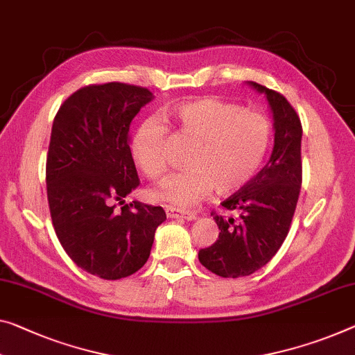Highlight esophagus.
Here are the masks:
<instances>
[{"label":"esophagus","instance_id":"esophagus-1","mask_svg":"<svg viewBox=\"0 0 355 355\" xmlns=\"http://www.w3.org/2000/svg\"><path fill=\"white\" fill-rule=\"evenodd\" d=\"M165 211H166L168 219H185V220L196 219V214H193V212L190 211H179L176 208H170V206H168Z\"/></svg>","mask_w":355,"mask_h":355}]
</instances>
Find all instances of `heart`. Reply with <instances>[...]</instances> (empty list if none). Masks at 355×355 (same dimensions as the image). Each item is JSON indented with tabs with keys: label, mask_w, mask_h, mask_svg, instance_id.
<instances>
[{
	"label": "heart",
	"mask_w": 355,
	"mask_h": 355,
	"mask_svg": "<svg viewBox=\"0 0 355 355\" xmlns=\"http://www.w3.org/2000/svg\"><path fill=\"white\" fill-rule=\"evenodd\" d=\"M178 128L195 144L189 152L187 170L171 174L149 192L155 201L179 208L198 203L216 192L233 193L244 187L263 163L272 138L268 116L219 98H200L173 109ZM168 135L160 117H149L136 128L130 143L133 160L147 178L166 171L163 154Z\"/></svg>",
	"instance_id": "b5f03b06"
}]
</instances>
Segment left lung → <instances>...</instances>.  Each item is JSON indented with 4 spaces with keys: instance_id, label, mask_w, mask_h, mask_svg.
I'll return each mask as SVG.
<instances>
[{
    "instance_id": "8db88e82",
    "label": "left lung",
    "mask_w": 355,
    "mask_h": 355,
    "mask_svg": "<svg viewBox=\"0 0 355 355\" xmlns=\"http://www.w3.org/2000/svg\"><path fill=\"white\" fill-rule=\"evenodd\" d=\"M272 114L275 146L266 165L241 190L222 201L230 214H212L219 239L200 249L198 260L222 277L249 276L265 266L284 243L302 187V122L284 96L257 83Z\"/></svg>"
}]
</instances>
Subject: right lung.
Listing matches in <instances>:
<instances>
[{
    "label": "right lung",
    "instance_id": "right-lung-1",
    "mask_svg": "<svg viewBox=\"0 0 355 355\" xmlns=\"http://www.w3.org/2000/svg\"><path fill=\"white\" fill-rule=\"evenodd\" d=\"M154 95L122 83L87 85L60 106L47 152L49 209L57 238L79 268L101 279L138 271L150 255L162 206L125 196L139 185L130 123Z\"/></svg>",
    "mask_w": 355,
    "mask_h": 355
}]
</instances>
